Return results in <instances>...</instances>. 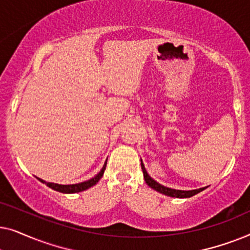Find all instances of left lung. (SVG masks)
<instances>
[{"mask_svg": "<svg viewBox=\"0 0 250 250\" xmlns=\"http://www.w3.org/2000/svg\"><path fill=\"white\" fill-rule=\"evenodd\" d=\"M141 167H142V172H143V176H145L146 183L148 184L150 188H152L153 190L158 191V192L165 194V196H169V197H174V198H190L194 196V194L201 192V191L206 189V188H200V189H196V190H189V191H184V190H175V189H170V188L164 187L162 184H159L157 181L150 177V175L146 173V167L143 165L142 160H141Z\"/></svg>", "mask_w": 250, "mask_h": 250, "instance_id": "obj_1", "label": "left lung"}]
</instances>
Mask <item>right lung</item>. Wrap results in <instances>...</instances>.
<instances>
[{
    "label": "right lung",
    "instance_id": "add662e5",
    "mask_svg": "<svg viewBox=\"0 0 250 250\" xmlns=\"http://www.w3.org/2000/svg\"><path fill=\"white\" fill-rule=\"evenodd\" d=\"M105 166H107V162L104 163V167H102V169L94 177H92V179L88 180V181H85V182L77 183V184H58V183L45 182V181L41 180V179H39V177H37V179H39L42 183H45L47 187L51 188V189H53V190H56V191H59V192H62V193H76V192H81V191H84V190L88 189V188L95 186V184H97L99 181H100L101 177L104 176Z\"/></svg>",
    "mask_w": 250,
    "mask_h": 250
}]
</instances>
